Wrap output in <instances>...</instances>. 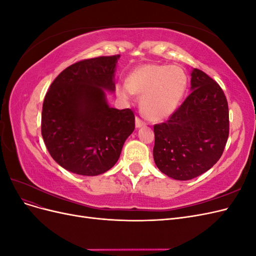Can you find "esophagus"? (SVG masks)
Here are the masks:
<instances>
[{
    "instance_id": "esophagus-1",
    "label": "esophagus",
    "mask_w": 256,
    "mask_h": 256,
    "mask_svg": "<svg viewBox=\"0 0 256 256\" xmlns=\"http://www.w3.org/2000/svg\"><path fill=\"white\" fill-rule=\"evenodd\" d=\"M146 122H143L140 118H136V128H141V127H145Z\"/></svg>"
}]
</instances>
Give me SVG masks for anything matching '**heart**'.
I'll return each instance as SVG.
<instances>
[{"mask_svg":"<svg viewBox=\"0 0 256 256\" xmlns=\"http://www.w3.org/2000/svg\"><path fill=\"white\" fill-rule=\"evenodd\" d=\"M187 85L188 76L182 67L147 63L132 69L127 83L116 85V94L127 100L134 94L140 95L144 115L158 122L168 118L177 110Z\"/></svg>","mask_w":256,"mask_h":256,"instance_id":"1","label":"heart"}]
</instances>
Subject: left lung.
Returning a JSON list of instances; mask_svg holds the SVG:
<instances>
[{
  "instance_id": "8db88e82",
  "label": "left lung",
  "mask_w": 256,
  "mask_h": 256,
  "mask_svg": "<svg viewBox=\"0 0 256 256\" xmlns=\"http://www.w3.org/2000/svg\"><path fill=\"white\" fill-rule=\"evenodd\" d=\"M190 90L171 118L154 126V164L177 180L212 168L222 156L230 131L228 100L220 85L193 68Z\"/></svg>"
}]
</instances>
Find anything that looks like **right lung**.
<instances>
[{"label": "right lung", "instance_id": "add662e5", "mask_svg": "<svg viewBox=\"0 0 256 256\" xmlns=\"http://www.w3.org/2000/svg\"><path fill=\"white\" fill-rule=\"evenodd\" d=\"M120 56L84 60L62 72L46 94L42 136L54 161L83 176L102 174L118 162L134 130V114L106 100L114 92Z\"/></svg>", "mask_w": 256, "mask_h": 256}]
</instances>
